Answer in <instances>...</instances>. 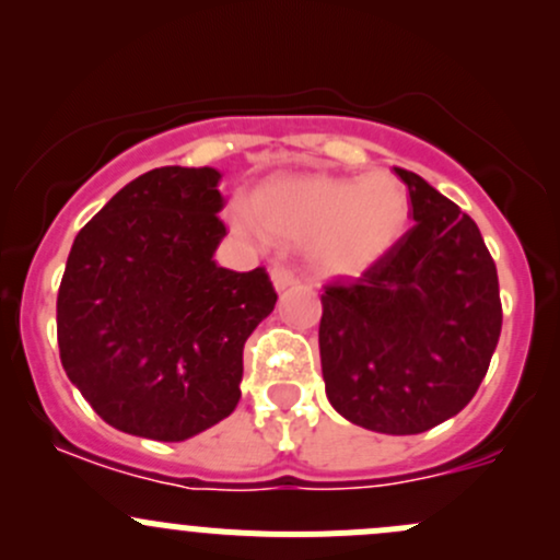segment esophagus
I'll return each instance as SVG.
<instances>
[{
	"mask_svg": "<svg viewBox=\"0 0 560 560\" xmlns=\"http://www.w3.org/2000/svg\"><path fill=\"white\" fill-rule=\"evenodd\" d=\"M270 279H273L276 290H287V287L298 284V273L284 262H276L273 268H270Z\"/></svg>",
	"mask_w": 560,
	"mask_h": 560,
	"instance_id": "1",
	"label": "esophagus"
}]
</instances>
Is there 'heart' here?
Here are the masks:
<instances>
[{
  "instance_id": "obj_1",
  "label": "heart",
  "mask_w": 560,
  "mask_h": 560,
  "mask_svg": "<svg viewBox=\"0 0 560 560\" xmlns=\"http://www.w3.org/2000/svg\"><path fill=\"white\" fill-rule=\"evenodd\" d=\"M235 228L276 244H308L327 276H358L400 241L409 224V191L393 173L363 178L292 175L259 186L252 211H230Z\"/></svg>"
}]
</instances>
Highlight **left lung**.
Masks as SVG:
<instances>
[{
  "mask_svg": "<svg viewBox=\"0 0 560 560\" xmlns=\"http://www.w3.org/2000/svg\"><path fill=\"white\" fill-rule=\"evenodd\" d=\"M395 173L415 224L363 273L322 287L319 358L338 415L411 436L455 417L482 385L501 298L477 222L417 173Z\"/></svg>",
  "mask_w": 560,
  "mask_h": 560,
  "instance_id": "1",
  "label": "left lung"
}]
</instances>
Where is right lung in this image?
Masks as SVG:
<instances>
[{
  "label": "right lung",
  "instance_id": "obj_1",
  "mask_svg": "<svg viewBox=\"0 0 560 560\" xmlns=\"http://www.w3.org/2000/svg\"><path fill=\"white\" fill-rule=\"evenodd\" d=\"M222 173L156 167L81 233L56 298L59 358L92 409L132 436L184 442L241 400L244 347L276 306L268 270L213 262Z\"/></svg>",
  "mask_w": 560,
  "mask_h": 560
}]
</instances>
